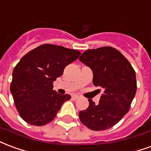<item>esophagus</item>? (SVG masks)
<instances>
[{
  "label": "esophagus",
  "mask_w": 151,
  "mask_h": 151,
  "mask_svg": "<svg viewBox=\"0 0 151 151\" xmlns=\"http://www.w3.org/2000/svg\"><path fill=\"white\" fill-rule=\"evenodd\" d=\"M79 98V96L78 95H76V94H74V95H73L72 96V98L73 99V100H77L78 98Z\"/></svg>",
  "instance_id": "34e87169"
}]
</instances>
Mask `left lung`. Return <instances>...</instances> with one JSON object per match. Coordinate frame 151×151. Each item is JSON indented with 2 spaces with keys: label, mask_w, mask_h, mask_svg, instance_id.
I'll list each match as a JSON object with an SVG mask.
<instances>
[{
  "label": "left lung",
  "mask_w": 151,
  "mask_h": 151,
  "mask_svg": "<svg viewBox=\"0 0 151 151\" xmlns=\"http://www.w3.org/2000/svg\"><path fill=\"white\" fill-rule=\"evenodd\" d=\"M79 60L92 70L93 84L104 89L98 105L79 112L81 123L93 130L110 129L129 111L137 90L132 65L118 50L110 46L86 50Z\"/></svg>",
  "instance_id": "8db88e82"
}]
</instances>
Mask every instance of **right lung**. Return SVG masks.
Here are the masks:
<instances>
[{
	"mask_svg": "<svg viewBox=\"0 0 151 151\" xmlns=\"http://www.w3.org/2000/svg\"><path fill=\"white\" fill-rule=\"evenodd\" d=\"M80 54L78 50L45 44L22 57L13 71L10 91L24 121L44 126L55 118L62 104L71 96L53 90V81Z\"/></svg>",
	"mask_w": 151,
	"mask_h": 151,
	"instance_id": "right-lung-1",
	"label": "right lung"
}]
</instances>
